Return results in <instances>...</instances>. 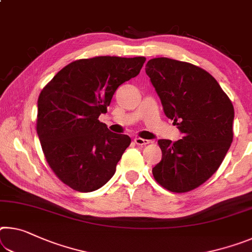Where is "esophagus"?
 <instances>
[{
    "label": "esophagus",
    "instance_id": "34e87169",
    "mask_svg": "<svg viewBox=\"0 0 252 252\" xmlns=\"http://www.w3.org/2000/svg\"><path fill=\"white\" fill-rule=\"evenodd\" d=\"M134 143L138 146H146L148 143H150L149 140H147V139H142V138H135L134 139Z\"/></svg>",
    "mask_w": 252,
    "mask_h": 252
}]
</instances>
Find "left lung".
Masks as SVG:
<instances>
[{
	"label": "left lung",
	"mask_w": 252,
	"mask_h": 252,
	"mask_svg": "<svg viewBox=\"0 0 252 252\" xmlns=\"http://www.w3.org/2000/svg\"><path fill=\"white\" fill-rule=\"evenodd\" d=\"M163 112L183 134L173 142L160 139L161 161L156 181L174 193L205 183L218 170L233 139L234 109L212 75L193 63L160 57L146 65Z\"/></svg>",
	"instance_id": "8db88e82"
}]
</instances>
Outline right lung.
Wrapping results in <instances>:
<instances>
[{
  "mask_svg": "<svg viewBox=\"0 0 252 252\" xmlns=\"http://www.w3.org/2000/svg\"><path fill=\"white\" fill-rule=\"evenodd\" d=\"M145 57L79 59L63 67L38 98L37 133L46 160L61 181L93 191L110 181L130 146L126 134L99 122L118 87L140 73Z\"/></svg>",
  "mask_w": 252,
  "mask_h": 252,
  "instance_id": "right-lung-1",
  "label": "right lung"
}]
</instances>
